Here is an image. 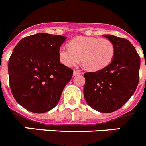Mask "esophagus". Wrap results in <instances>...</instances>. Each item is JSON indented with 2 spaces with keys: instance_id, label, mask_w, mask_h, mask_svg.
I'll list each match as a JSON object with an SVG mask.
<instances>
[{
  "instance_id": "34e87169",
  "label": "esophagus",
  "mask_w": 146,
  "mask_h": 146,
  "mask_svg": "<svg viewBox=\"0 0 146 146\" xmlns=\"http://www.w3.org/2000/svg\"><path fill=\"white\" fill-rule=\"evenodd\" d=\"M80 74V72H79V71H74V72H73V75L74 76H76V75H78V74Z\"/></svg>"
}]
</instances>
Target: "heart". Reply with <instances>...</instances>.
<instances>
[{
  "instance_id": "b5f03b06",
  "label": "heart",
  "mask_w": 146,
  "mask_h": 146,
  "mask_svg": "<svg viewBox=\"0 0 146 146\" xmlns=\"http://www.w3.org/2000/svg\"><path fill=\"white\" fill-rule=\"evenodd\" d=\"M113 44L107 38L80 36L69 43V47H62L59 55L66 66L77 64L81 59L82 67L86 70H100L109 65L114 56Z\"/></svg>"
}]
</instances>
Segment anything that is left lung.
I'll return each mask as SVG.
<instances>
[{
    "label": "left lung",
    "instance_id": "8db88e82",
    "mask_svg": "<svg viewBox=\"0 0 146 146\" xmlns=\"http://www.w3.org/2000/svg\"><path fill=\"white\" fill-rule=\"evenodd\" d=\"M103 36L114 45V56L101 70L85 73L83 94L91 108L110 113L120 109L135 93L139 82L140 58L126 38L113 35Z\"/></svg>",
    "mask_w": 146,
    "mask_h": 146
}]
</instances>
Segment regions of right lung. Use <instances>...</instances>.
Returning <instances> with one entry per match:
<instances>
[{
  "mask_svg": "<svg viewBox=\"0 0 146 146\" xmlns=\"http://www.w3.org/2000/svg\"><path fill=\"white\" fill-rule=\"evenodd\" d=\"M66 37L38 33L18 42L9 60V85L15 100L28 111L44 113L58 103L73 70L60 64Z\"/></svg>",
  "mask_w": 146,
  "mask_h": 146,
  "instance_id": "right-lung-1",
  "label": "right lung"
}]
</instances>
